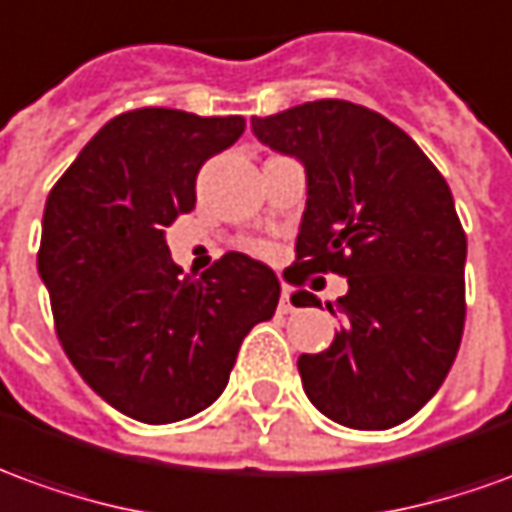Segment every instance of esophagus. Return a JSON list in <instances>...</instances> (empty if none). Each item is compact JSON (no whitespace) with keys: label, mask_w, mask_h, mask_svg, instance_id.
Returning a JSON list of instances; mask_svg holds the SVG:
<instances>
[{"label":"esophagus","mask_w":512,"mask_h":512,"mask_svg":"<svg viewBox=\"0 0 512 512\" xmlns=\"http://www.w3.org/2000/svg\"><path fill=\"white\" fill-rule=\"evenodd\" d=\"M280 310H285V313H293V310H296V305H293V299H291V288H285V291H282Z\"/></svg>","instance_id":"esophagus-1"}]
</instances>
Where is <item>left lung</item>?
<instances>
[{"label":"left lung","instance_id":"obj_1","mask_svg":"<svg viewBox=\"0 0 512 512\" xmlns=\"http://www.w3.org/2000/svg\"><path fill=\"white\" fill-rule=\"evenodd\" d=\"M260 144L296 157L307 205L288 280L349 282L330 349L299 357L307 399L352 430H388L430 402L466 321V232L441 171L396 124L343 99L252 119ZM321 307L296 291L293 305Z\"/></svg>","mask_w":512,"mask_h":512}]
</instances>
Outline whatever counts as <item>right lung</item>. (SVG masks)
I'll use <instances>...</instances> for the list:
<instances>
[{
	"label": "right lung",
	"mask_w": 512,
	"mask_h": 512,
	"mask_svg": "<svg viewBox=\"0 0 512 512\" xmlns=\"http://www.w3.org/2000/svg\"><path fill=\"white\" fill-rule=\"evenodd\" d=\"M241 116L141 107L110 119L49 191L38 274L71 366L107 405L171 424L227 388L246 332L280 302L277 274L227 252L199 280L166 227L196 205V174L232 146Z\"/></svg>",
	"instance_id": "1"
}]
</instances>
